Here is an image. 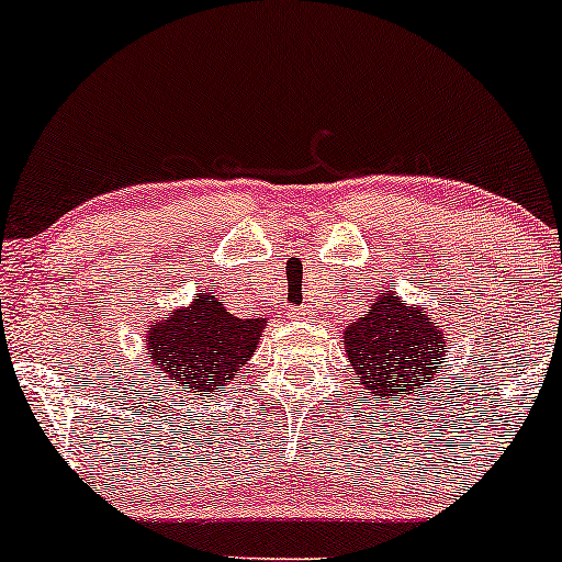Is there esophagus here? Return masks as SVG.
<instances>
[{"mask_svg":"<svg viewBox=\"0 0 562 562\" xmlns=\"http://www.w3.org/2000/svg\"><path fill=\"white\" fill-rule=\"evenodd\" d=\"M290 317H293L295 322H312V319H317V308H314V306L290 308Z\"/></svg>","mask_w":562,"mask_h":562,"instance_id":"obj_1","label":"esophagus"}]
</instances>
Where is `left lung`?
<instances>
[{
	"label": "left lung",
	"instance_id": "obj_1",
	"mask_svg": "<svg viewBox=\"0 0 562 562\" xmlns=\"http://www.w3.org/2000/svg\"><path fill=\"white\" fill-rule=\"evenodd\" d=\"M443 325L434 314L385 288L372 295L370 308L344 330V348L367 396L378 402L415 396L441 372L447 357Z\"/></svg>",
	"mask_w": 562,
	"mask_h": 562
}]
</instances>
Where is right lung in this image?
Instances as JSON below:
<instances>
[{
    "label": "right lung",
    "instance_id": "obj_1",
    "mask_svg": "<svg viewBox=\"0 0 562 562\" xmlns=\"http://www.w3.org/2000/svg\"><path fill=\"white\" fill-rule=\"evenodd\" d=\"M267 319H240L211 293H195L187 306L150 322L145 348L150 364L171 385L214 393L229 385L263 338Z\"/></svg>",
    "mask_w": 562,
    "mask_h": 562
}]
</instances>
